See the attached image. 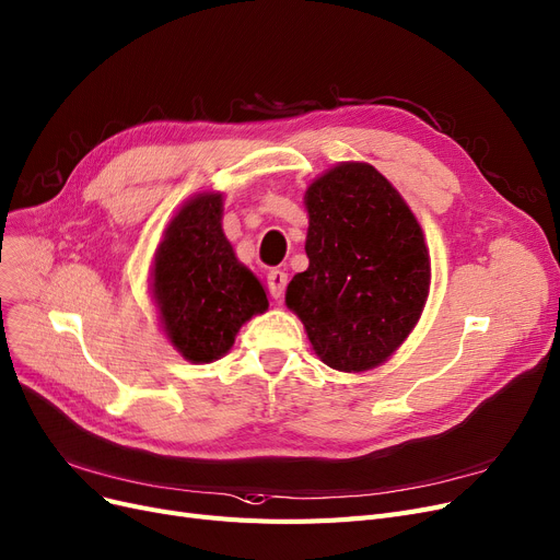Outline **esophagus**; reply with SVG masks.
I'll use <instances>...</instances> for the list:
<instances>
[{
	"instance_id": "esophagus-1",
	"label": "esophagus",
	"mask_w": 560,
	"mask_h": 560,
	"mask_svg": "<svg viewBox=\"0 0 560 560\" xmlns=\"http://www.w3.org/2000/svg\"><path fill=\"white\" fill-rule=\"evenodd\" d=\"M268 289H271L273 299H282L287 289V273L280 271V268H271L268 271Z\"/></svg>"
}]
</instances>
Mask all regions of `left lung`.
Listing matches in <instances>:
<instances>
[{"label": "left lung", "mask_w": 560, "mask_h": 560, "mask_svg": "<svg viewBox=\"0 0 560 560\" xmlns=\"http://www.w3.org/2000/svg\"><path fill=\"white\" fill-rule=\"evenodd\" d=\"M307 271L287 287L312 349L340 372L395 353L430 292V253L416 215L368 163H340L305 190Z\"/></svg>", "instance_id": "left-lung-1"}]
</instances>
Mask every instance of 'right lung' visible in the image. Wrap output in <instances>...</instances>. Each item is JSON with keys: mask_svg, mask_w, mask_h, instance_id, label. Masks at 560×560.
<instances>
[{"mask_svg": "<svg viewBox=\"0 0 560 560\" xmlns=\"http://www.w3.org/2000/svg\"><path fill=\"white\" fill-rule=\"evenodd\" d=\"M222 192H199L178 209L155 250L151 289L172 347L190 363L225 355L238 328L268 307L261 282L222 232Z\"/></svg>", "mask_w": 560, "mask_h": 560, "instance_id": "add662e5", "label": "right lung"}]
</instances>
